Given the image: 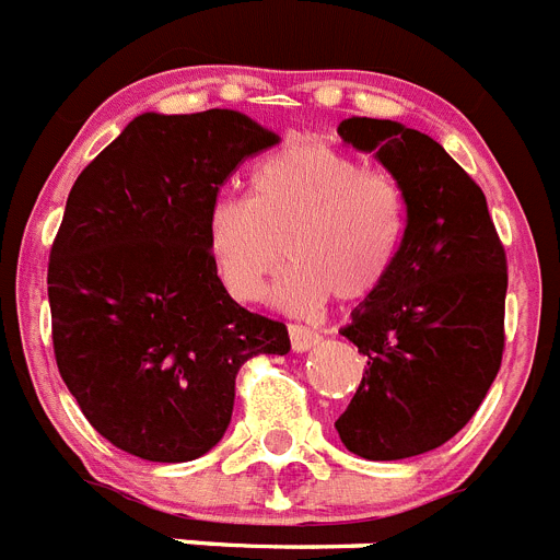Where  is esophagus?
I'll list each match as a JSON object with an SVG mask.
<instances>
[{
    "instance_id": "1",
    "label": "esophagus",
    "mask_w": 560,
    "mask_h": 560,
    "mask_svg": "<svg viewBox=\"0 0 560 560\" xmlns=\"http://www.w3.org/2000/svg\"><path fill=\"white\" fill-rule=\"evenodd\" d=\"M318 341H322V336H318L316 330H310L304 324H290V345H293L295 352L310 350V347H316Z\"/></svg>"
}]
</instances>
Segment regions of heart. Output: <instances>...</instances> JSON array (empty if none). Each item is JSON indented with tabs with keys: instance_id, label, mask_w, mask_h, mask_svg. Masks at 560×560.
I'll return each instance as SVG.
<instances>
[{
	"instance_id": "heart-1",
	"label": "heart",
	"mask_w": 560,
	"mask_h": 560,
	"mask_svg": "<svg viewBox=\"0 0 560 560\" xmlns=\"http://www.w3.org/2000/svg\"><path fill=\"white\" fill-rule=\"evenodd\" d=\"M407 236V192L396 173L316 139H293L247 178V199L210 210L208 250L236 302H261L276 284L281 307L307 313L336 295L361 302L396 270Z\"/></svg>"
}]
</instances>
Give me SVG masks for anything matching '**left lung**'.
I'll return each instance as SVG.
<instances>
[{
  "instance_id": "8db88e82",
  "label": "left lung",
  "mask_w": 560,
  "mask_h": 560,
  "mask_svg": "<svg viewBox=\"0 0 560 560\" xmlns=\"http://www.w3.org/2000/svg\"><path fill=\"white\" fill-rule=\"evenodd\" d=\"M407 192L396 270L341 336L368 355L336 421L350 453L398 462L450 441L481 407L504 355L506 253L481 187L435 139L389 119H345Z\"/></svg>"
}]
</instances>
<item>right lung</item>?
<instances>
[{"mask_svg":"<svg viewBox=\"0 0 560 560\" xmlns=\"http://www.w3.org/2000/svg\"><path fill=\"white\" fill-rule=\"evenodd\" d=\"M276 142L236 110L142 113L70 187L48 261L54 355L113 447L199 458L228 430L244 361L290 350L284 324L230 299L208 250L219 187Z\"/></svg>","mask_w":560,"mask_h":560,"instance_id":"add662e5","label":"right lung"}]
</instances>
